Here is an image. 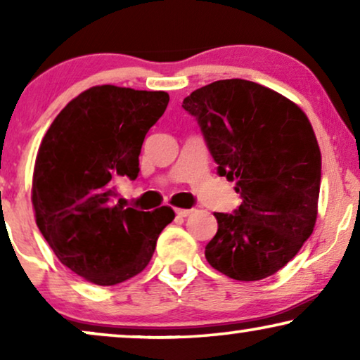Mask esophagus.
Segmentation results:
<instances>
[{
	"label": "esophagus",
	"instance_id": "34e87169",
	"mask_svg": "<svg viewBox=\"0 0 360 360\" xmlns=\"http://www.w3.org/2000/svg\"><path fill=\"white\" fill-rule=\"evenodd\" d=\"M176 216H180V218H186V216H190L191 213H193V210H184V208H179L175 210Z\"/></svg>",
	"mask_w": 360,
	"mask_h": 360
}]
</instances>
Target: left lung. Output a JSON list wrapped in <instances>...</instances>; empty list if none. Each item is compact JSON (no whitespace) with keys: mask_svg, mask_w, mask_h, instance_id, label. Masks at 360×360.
I'll use <instances>...</instances> for the list:
<instances>
[{"mask_svg":"<svg viewBox=\"0 0 360 360\" xmlns=\"http://www.w3.org/2000/svg\"><path fill=\"white\" fill-rule=\"evenodd\" d=\"M198 121L219 176L236 181L243 203L214 213L206 244L211 267L254 282L285 267L313 233L321 152L308 117L280 93L231 78L195 90L181 105Z\"/></svg>","mask_w":360,"mask_h":360,"instance_id":"8db88e82","label":"left lung"}]
</instances>
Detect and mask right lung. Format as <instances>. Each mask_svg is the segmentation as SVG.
Returning <instances> with one entry per match:
<instances>
[{
    "label": "right lung",
    "instance_id": "1",
    "mask_svg": "<svg viewBox=\"0 0 360 360\" xmlns=\"http://www.w3.org/2000/svg\"><path fill=\"white\" fill-rule=\"evenodd\" d=\"M169 100L165 91L93 86L44 136L32 176L37 228L57 259L88 282L108 287L142 272L175 218L169 206L150 213L112 200L117 176L139 175L142 142Z\"/></svg>",
    "mask_w": 360,
    "mask_h": 360
}]
</instances>
